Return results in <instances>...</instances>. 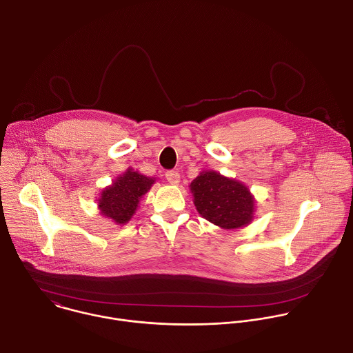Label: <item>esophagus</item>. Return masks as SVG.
<instances>
[{"label": "esophagus", "mask_w": 353, "mask_h": 353, "mask_svg": "<svg viewBox=\"0 0 353 353\" xmlns=\"http://www.w3.org/2000/svg\"><path fill=\"white\" fill-rule=\"evenodd\" d=\"M166 180H168L170 184L176 185V184L180 183V173L176 172V170H169V172H166Z\"/></svg>", "instance_id": "34e87169"}]
</instances>
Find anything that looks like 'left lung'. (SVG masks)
I'll use <instances>...</instances> for the list:
<instances>
[{"label": "left lung", "mask_w": 353, "mask_h": 353, "mask_svg": "<svg viewBox=\"0 0 353 353\" xmlns=\"http://www.w3.org/2000/svg\"><path fill=\"white\" fill-rule=\"evenodd\" d=\"M190 190L198 213L220 228L238 230L254 219L256 199L239 180L203 170L191 181Z\"/></svg>", "instance_id": "8db88e82"}]
</instances>
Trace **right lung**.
I'll return each instance as SVG.
<instances>
[{"label":"right lung","instance_id":"1","mask_svg":"<svg viewBox=\"0 0 353 353\" xmlns=\"http://www.w3.org/2000/svg\"><path fill=\"white\" fill-rule=\"evenodd\" d=\"M155 177H147L132 168L103 188L97 199L100 214L118 225H125L136 213L141 198L151 190Z\"/></svg>","mask_w":353,"mask_h":353}]
</instances>
